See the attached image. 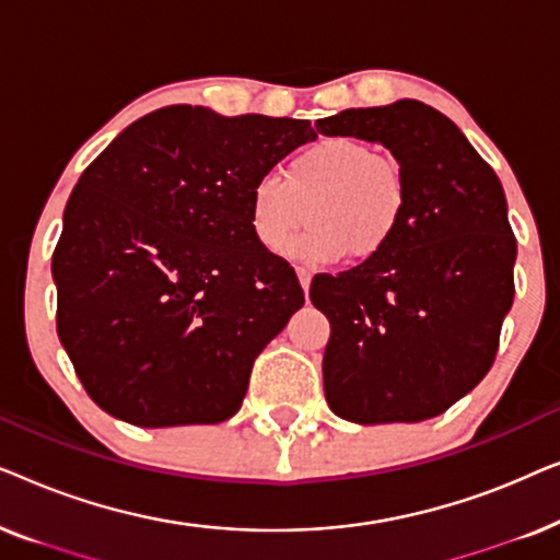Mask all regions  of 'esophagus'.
Listing matches in <instances>:
<instances>
[{"instance_id": "1", "label": "esophagus", "mask_w": 560, "mask_h": 560, "mask_svg": "<svg viewBox=\"0 0 560 560\" xmlns=\"http://www.w3.org/2000/svg\"><path fill=\"white\" fill-rule=\"evenodd\" d=\"M298 280H301V285H303V290H305V295H308V290H311V280H313V275H311L308 270H303V267H298Z\"/></svg>"}]
</instances>
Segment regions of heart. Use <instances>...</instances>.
<instances>
[{
	"mask_svg": "<svg viewBox=\"0 0 560 560\" xmlns=\"http://www.w3.org/2000/svg\"><path fill=\"white\" fill-rule=\"evenodd\" d=\"M410 206L402 163L357 137H324L293 155L288 173H262L249 186L247 219L267 252L312 219L310 232L288 248L298 262L328 265L347 255L354 262L385 252Z\"/></svg>",
	"mask_w": 560,
	"mask_h": 560,
	"instance_id": "heart-1",
	"label": "heart"
}]
</instances>
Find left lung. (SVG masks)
<instances>
[{"mask_svg":"<svg viewBox=\"0 0 560 560\" xmlns=\"http://www.w3.org/2000/svg\"><path fill=\"white\" fill-rule=\"evenodd\" d=\"M316 129L382 142L410 180L393 244L311 282L331 324L326 402L362 425L441 416L492 370L515 298L502 183L454 121L416 98L339 112Z\"/></svg>","mask_w":560,"mask_h":560,"instance_id":"1","label":"left lung"}]
</instances>
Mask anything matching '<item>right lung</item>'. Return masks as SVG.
Masks as SVG:
<instances>
[{
  "instance_id": "obj_1",
  "label": "right lung",
  "mask_w": 560,
  "mask_h": 560,
  "mask_svg": "<svg viewBox=\"0 0 560 560\" xmlns=\"http://www.w3.org/2000/svg\"><path fill=\"white\" fill-rule=\"evenodd\" d=\"M316 140L308 119L165 106L75 183L52 252L56 328L83 389L140 428L213 425L305 303L295 270L249 229L262 173Z\"/></svg>"
}]
</instances>
